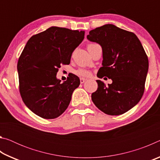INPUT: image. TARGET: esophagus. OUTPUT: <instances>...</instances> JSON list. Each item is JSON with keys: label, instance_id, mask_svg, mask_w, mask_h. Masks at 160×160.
Listing matches in <instances>:
<instances>
[{"label": "esophagus", "instance_id": "obj_1", "mask_svg": "<svg viewBox=\"0 0 160 160\" xmlns=\"http://www.w3.org/2000/svg\"><path fill=\"white\" fill-rule=\"evenodd\" d=\"M80 83L82 84V83L85 82V81L86 80V79H85V78H80Z\"/></svg>", "mask_w": 160, "mask_h": 160}]
</instances>
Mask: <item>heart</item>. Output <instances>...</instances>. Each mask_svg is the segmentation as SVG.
<instances>
[{"instance_id": "heart-1", "label": "heart", "mask_w": 160, "mask_h": 160, "mask_svg": "<svg viewBox=\"0 0 160 160\" xmlns=\"http://www.w3.org/2000/svg\"><path fill=\"white\" fill-rule=\"evenodd\" d=\"M96 44H93V43H91V44H89L88 45V47H90V46H92ZM75 74L79 75L80 77H89L90 75V72L88 70H86V69H83V68H80L77 70H75Z\"/></svg>"}]
</instances>
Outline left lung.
<instances>
[{
	"label": "left lung",
	"mask_w": 160,
	"mask_h": 160,
	"mask_svg": "<svg viewBox=\"0 0 160 160\" xmlns=\"http://www.w3.org/2000/svg\"><path fill=\"white\" fill-rule=\"evenodd\" d=\"M102 48V67L97 77L112 80L106 85L97 80L92 94L95 106L108 115L123 114L142 98L148 71V58L138 38L132 32L112 24L92 29L87 36Z\"/></svg>",
	"instance_id": "left-lung-1"
}]
</instances>
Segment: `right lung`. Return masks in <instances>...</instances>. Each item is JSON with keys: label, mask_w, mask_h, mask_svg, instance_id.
I'll return each mask as SVG.
<instances>
[{"label": "right lung", "mask_w": 160, "mask_h": 160, "mask_svg": "<svg viewBox=\"0 0 160 160\" xmlns=\"http://www.w3.org/2000/svg\"><path fill=\"white\" fill-rule=\"evenodd\" d=\"M84 37L85 31L51 27L27 42L18 62L19 88L24 103L36 115L53 119L68 107L80 79L71 74L61 83L56 74L62 64H70Z\"/></svg>", "instance_id": "1"}]
</instances>
